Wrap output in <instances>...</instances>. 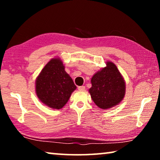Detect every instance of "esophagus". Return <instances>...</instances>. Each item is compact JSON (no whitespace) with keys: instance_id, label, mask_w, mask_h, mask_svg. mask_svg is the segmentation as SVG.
I'll list each match as a JSON object with an SVG mask.
<instances>
[{"instance_id":"34e87169","label":"esophagus","mask_w":160,"mask_h":160,"mask_svg":"<svg viewBox=\"0 0 160 160\" xmlns=\"http://www.w3.org/2000/svg\"><path fill=\"white\" fill-rule=\"evenodd\" d=\"M78 90H80V91H84L85 90V86H79L78 88Z\"/></svg>"}]
</instances>
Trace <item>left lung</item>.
Instances as JSON below:
<instances>
[{"label": "left lung", "instance_id": "obj_1", "mask_svg": "<svg viewBox=\"0 0 160 160\" xmlns=\"http://www.w3.org/2000/svg\"><path fill=\"white\" fill-rule=\"evenodd\" d=\"M106 65L92 78V87L89 90L92 99L102 109L116 106L126 93L125 80L117 67L110 61Z\"/></svg>", "mask_w": 160, "mask_h": 160}]
</instances>
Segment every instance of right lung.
I'll return each instance as SVG.
<instances>
[{
	"mask_svg": "<svg viewBox=\"0 0 160 160\" xmlns=\"http://www.w3.org/2000/svg\"><path fill=\"white\" fill-rule=\"evenodd\" d=\"M75 89L76 86L58 58L48 61L36 79L38 98L51 109L63 108Z\"/></svg>",
	"mask_w": 160,
	"mask_h": 160,
	"instance_id": "1",
	"label": "right lung"
}]
</instances>
